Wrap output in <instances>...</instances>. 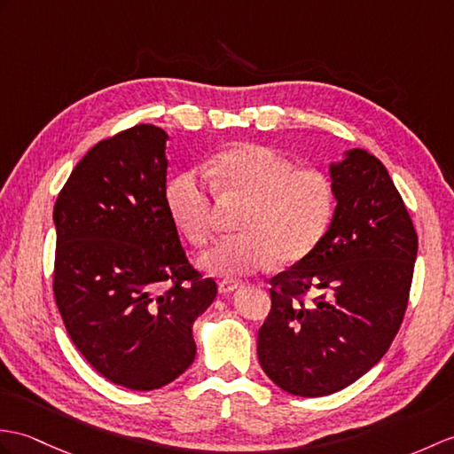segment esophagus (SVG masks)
Returning <instances> with one entry per match:
<instances>
[{"label":"esophagus","instance_id":"esophagus-1","mask_svg":"<svg viewBox=\"0 0 454 454\" xmlns=\"http://www.w3.org/2000/svg\"><path fill=\"white\" fill-rule=\"evenodd\" d=\"M238 288H239V282H236V280H223L218 284V290H220V294H223V296H228V294H231Z\"/></svg>","mask_w":454,"mask_h":454}]
</instances>
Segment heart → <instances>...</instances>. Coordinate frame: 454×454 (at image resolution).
<instances>
[{
  "mask_svg": "<svg viewBox=\"0 0 454 454\" xmlns=\"http://www.w3.org/2000/svg\"><path fill=\"white\" fill-rule=\"evenodd\" d=\"M210 190L195 172H184L166 185L164 201L174 226L205 246L215 228V194L247 201L239 216L241 234L223 238L199 257L210 275L244 277L280 265H294L319 246L334 213L331 179L315 168H296L290 158L265 145L244 143L205 164Z\"/></svg>",
  "mask_w": 454,
  "mask_h": 454,
  "instance_id": "heart-1",
  "label": "heart"
}]
</instances>
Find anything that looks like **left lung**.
Listing matches in <instances>:
<instances>
[{"label":"left lung","mask_w":454,"mask_h":454,"mask_svg":"<svg viewBox=\"0 0 454 454\" xmlns=\"http://www.w3.org/2000/svg\"><path fill=\"white\" fill-rule=\"evenodd\" d=\"M329 172L331 226L308 257L270 278L257 340L262 372L298 396L333 395L381 360L404 319L418 255L412 218L379 158L352 149Z\"/></svg>","instance_id":"8db88e82"}]
</instances>
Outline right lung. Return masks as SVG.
<instances>
[{
    "instance_id": "add662e5",
    "label": "right lung",
    "mask_w": 454,
    "mask_h": 454,
    "mask_svg": "<svg viewBox=\"0 0 454 454\" xmlns=\"http://www.w3.org/2000/svg\"><path fill=\"white\" fill-rule=\"evenodd\" d=\"M166 141L143 123L94 145L54 207L63 325L94 370L133 391L160 388L193 364V323L216 298L168 215Z\"/></svg>"
}]
</instances>
